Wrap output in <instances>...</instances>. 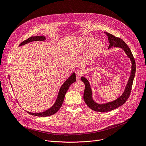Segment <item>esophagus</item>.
Masks as SVG:
<instances>
[{"mask_svg": "<svg viewBox=\"0 0 146 146\" xmlns=\"http://www.w3.org/2000/svg\"><path fill=\"white\" fill-rule=\"evenodd\" d=\"M76 79H77V80H80V78L82 77V73L81 72H78L77 73H76Z\"/></svg>", "mask_w": 146, "mask_h": 146, "instance_id": "1", "label": "esophagus"}]
</instances>
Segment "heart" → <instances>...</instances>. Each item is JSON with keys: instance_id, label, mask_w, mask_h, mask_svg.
<instances>
[{"instance_id": "obj_1", "label": "heart", "mask_w": 146, "mask_h": 146, "mask_svg": "<svg viewBox=\"0 0 146 146\" xmlns=\"http://www.w3.org/2000/svg\"><path fill=\"white\" fill-rule=\"evenodd\" d=\"M79 48L82 51L87 50L83 58L89 61L99 55L103 48V44L99 40L95 41L94 38L92 37L82 38L79 41Z\"/></svg>"}]
</instances>
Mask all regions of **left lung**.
Listing matches in <instances>:
<instances>
[{
  "label": "left lung",
  "mask_w": 146,
  "mask_h": 146,
  "mask_svg": "<svg viewBox=\"0 0 146 146\" xmlns=\"http://www.w3.org/2000/svg\"><path fill=\"white\" fill-rule=\"evenodd\" d=\"M106 35L108 36V39L110 42V45L108 49L112 48V47H119L124 50L126 54L129 58L130 60L131 61V74H130L129 78L128 79V83L127 84V86L125 87V89L124 90V92H123L120 97L117 98L116 100H115L112 102H108L106 104H100L95 102L92 98V89L90 86V84L89 83V81L87 80V79L85 77H82L81 80L82 81L85 83V91H84L83 94V99L85 101L86 104L89 107V108L95 111L96 112H108L112 110H113L116 109L118 107L121 106V105H123L128 99L130 93H131V88L133 86V83L134 80V78L135 77V70H136V67H135V61L134 60V58L133 57V54L130 50L128 46L126 44V43L122 40L121 38H118L115 36L114 35L108 33H105Z\"/></svg>",
  "instance_id": "1"
}]
</instances>
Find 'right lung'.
I'll return each instance as SVG.
<instances>
[{"label": "right lung", "instance_id": "add662e5", "mask_svg": "<svg viewBox=\"0 0 146 146\" xmlns=\"http://www.w3.org/2000/svg\"><path fill=\"white\" fill-rule=\"evenodd\" d=\"M46 38L44 36H31L28 39L25 40L21 42L19 46L25 45L27 43L33 42V41H44L45 40ZM76 80V74L75 73H73L70 77H69L63 84V85L61 86L59 92L58 94L57 98L56 99V101L54 103L51 108L47 110H46L44 112H39V113H33V112H31L27 111L28 113L32 115H35L37 117H47V116H50L56 113L59 109L61 108V105L63 104V102L64 101V96L66 95V93L67 92V90L68 89L69 87L72 85V83L75 82Z\"/></svg>", "mask_w": 146, "mask_h": 146}]
</instances>
